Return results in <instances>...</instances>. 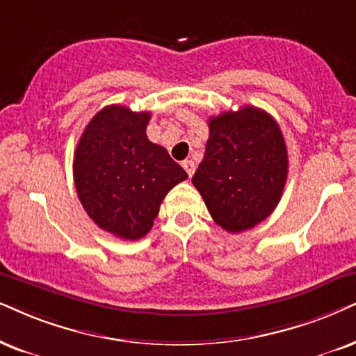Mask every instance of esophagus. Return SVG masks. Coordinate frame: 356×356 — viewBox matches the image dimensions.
Instances as JSON below:
<instances>
[{"label":"esophagus","mask_w":356,"mask_h":356,"mask_svg":"<svg viewBox=\"0 0 356 356\" xmlns=\"http://www.w3.org/2000/svg\"><path fill=\"white\" fill-rule=\"evenodd\" d=\"M182 168L186 169V172L188 174V177H192L193 172H195V164H193L192 161H184Z\"/></svg>","instance_id":"esophagus-1"}]
</instances>
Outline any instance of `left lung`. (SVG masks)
<instances>
[{
  "mask_svg": "<svg viewBox=\"0 0 356 356\" xmlns=\"http://www.w3.org/2000/svg\"><path fill=\"white\" fill-rule=\"evenodd\" d=\"M204 161L192 177L211 218L240 233L266 220L281 200L287 149L276 120L256 106L209 118Z\"/></svg>",
  "mask_w": 356,
  "mask_h": 356,
  "instance_id": "8db88e82",
  "label": "left lung"
}]
</instances>
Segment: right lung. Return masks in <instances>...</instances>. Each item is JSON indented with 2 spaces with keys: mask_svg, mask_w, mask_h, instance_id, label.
<instances>
[{
  "mask_svg": "<svg viewBox=\"0 0 356 356\" xmlns=\"http://www.w3.org/2000/svg\"><path fill=\"white\" fill-rule=\"evenodd\" d=\"M149 111L110 105L90 120L75 149L74 182L88 217L102 230L139 240L164 197L187 172L146 136Z\"/></svg>",
  "mask_w": 356,
  "mask_h": 356,
  "instance_id": "add662e5",
  "label": "right lung"
}]
</instances>
